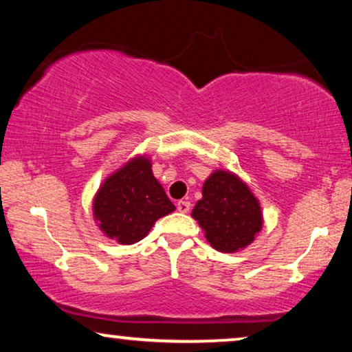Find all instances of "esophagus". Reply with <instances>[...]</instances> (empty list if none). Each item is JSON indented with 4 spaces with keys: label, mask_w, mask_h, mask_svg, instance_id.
Wrapping results in <instances>:
<instances>
[{
    "label": "esophagus",
    "mask_w": 352,
    "mask_h": 352,
    "mask_svg": "<svg viewBox=\"0 0 352 352\" xmlns=\"http://www.w3.org/2000/svg\"><path fill=\"white\" fill-rule=\"evenodd\" d=\"M176 206H177V211H179V213H187V211L190 210V201L189 200H179L176 204Z\"/></svg>",
    "instance_id": "esophagus-1"
}]
</instances>
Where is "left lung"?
<instances>
[{
    "label": "left lung",
    "instance_id": "obj_1",
    "mask_svg": "<svg viewBox=\"0 0 352 352\" xmlns=\"http://www.w3.org/2000/svg\"><path fill=\"white\" fill-rule=\"evenodd\" d=\"M192 218L211 247L221 253L247 248L264 224L259 200L247 182L229 170H214L206 177Z\"/></svg>",
    "mask_w": 352,
    "mask_h": 352
}]
</instances>
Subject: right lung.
<instances>
[{
    "instance_id": "add662e5",
    "label": "right lung",
    "mask_w": 352,
    "mask_h": 352,
    "mask_svg": "<svg viewBox=\"0 0 352 352\" xmlns=\"http://www.w3.org/2000/svg\"><path fill=\"white\" fill-rule=\"evenodd\" d=\"M152 173V160L138 153L109 175L93 197V216L105 237L133 245L151 232L157 219L175 211Z\"/></svg>"
}]
</instances>
